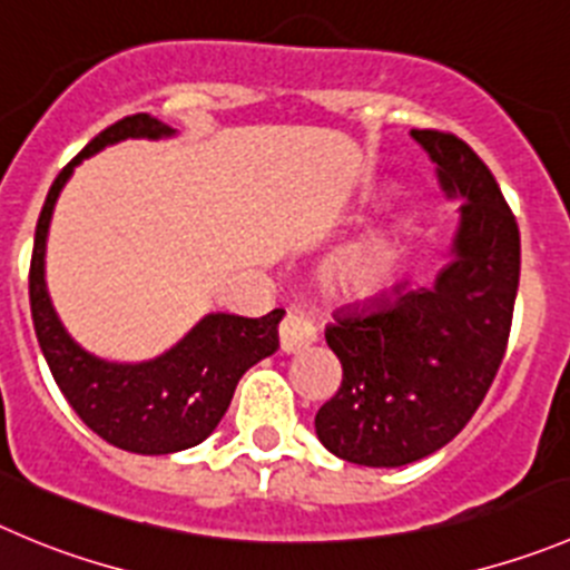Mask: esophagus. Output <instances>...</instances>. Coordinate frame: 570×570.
Returning a JSON list of instances; mask_svg holds the SVG:
<instances>
[{"label": "esophagus", "mask_w": 570, "mask_h": 570, "mask_svg": "<svg viewBox=\"0 0 570 570\" xmlns=\"http://www.w3.org/2000/svg\"><path fill=\"white\" fill-rule=\"evenodd\" d=\"M316 341V327L307 322L305 316H296V313H288L279 324V350L285 355H294V352L307 350V346Z\"/></svg>", "instance_id": "1"}]
</instances>
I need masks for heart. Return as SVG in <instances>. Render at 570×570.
I'll use <instances>...</instances> for the list:
<instances>
[{"label": "heart", "instance_id": "b5f03b06", "mask_svg": "<svg viewBox=\"0 0 570 570\" xmlns=\"http://www.w3.org/2000/svg\"><path fill=\"white\" fill-rule=\"evenodd\" d=\"M409 259V240L397 229H377L341 246L327 259V282L346 296H377L394 285Z\"/></svg>", "mask_w": 570, "mask_h": 570}]
</instances>
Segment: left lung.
Wrapping results in <instances>:
<instances>
[{
	"mask_svg": "<svg viewBox=\"0 0 570 570\" xmlns=\"http://www.w3.org/2000/svg\"><path fill=\"white\" fill-rule=\"evenodd\" d=\"M411 139L459 204V224L433 285H397L324 330L344 381L318 409L316 433L363 468L420 462L468 425L503 361L518 296L520 232L490 167L453 134Z\"/></svg>",
	"mask_w": 570,
	"mask_h": 570,
	"instance_id": "obj_1",
	"label": "left lung"
}]
</instances>
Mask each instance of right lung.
<instances>
[{
    "mask_svg": "<svg viewBox=\"0 0 570 570\" xmlns=\"http://www.w3.org/2000/svg\"><path fill=\"white\" fill-rule=\"evenodd\" d=\"M170 137H176V128L148 114L119 119L97 134L52 181L38 215L30 263L32 324L58 389L97 436L142 456H165L204 442L224 420L240 377L279 350L285 316V311H271L263 318L207 313L170 350L137 363L95 355L63 327L47 291V237L58 195L75 167L108 145Z\"/></svg>",
    "mask_w": 570,
    "mask_h": 570,
    "instance_id": "right-lung-1",
    "label": "right lung"
}]
</instances>
